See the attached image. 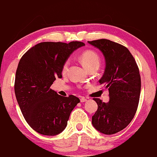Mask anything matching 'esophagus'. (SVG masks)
I'll return each instance as SVG.
<instances>
[{"label": "esophagus", "instance_id": "1", "mask_svg": "<svg viewBox=\"0 0 157 157\" xmlns=\"http://www.w3.org/2000/svg\"><path fill=\"white\" fill-rule=\"evenodd\" d=\"M80 101H81V102H86V101H87V99L85 98V97H82L80 98Z\"/></svg>", "mask_w": 157, "mask_h": 157}]
</instances>
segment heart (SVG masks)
<instances>
[{
    "instance_id": "1",
    "label": "heart",
    "mask_w": 157,
    "mask_h": 157,
    "mask_svg": "<svg viewBox=\"0 0 157 157\" xmlns=\"http://www.w3.org/2000/svg\"><path fill=\"white\" fill-rule=\"evenodd\" d=\"M81 61L82 64L85 66L86 69L88 70L89 68L93 67H99L100 65V57L99 56L98 54L92 50H87V51L82 52L80 55ZM69 67V61H65L62 66L61 71L63 73H66L68 70Z\"/></svg>"
}]
</instances>
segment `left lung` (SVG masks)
Returning a JSON list of instances; mask_svg holds the SVG:
<instances>
[{
    "instance_id": "8db88e82",
    "label": "left lung",
    "mask_w": 157,
    "mask_h": 157,
    "mask_svg": "<svg viewBox=\"0 0 157 157\" xmlns=\"http://www.w3.org/2000/svg\"><path fill=\"white\" fill-rule=\"evenodd\" d=\"M105 58V70L99 81L109 91L107 103L94 98L98 109L92 117L97 130L112 135L124 129L132 121L139 105L141 76L135 58L126 47L109 40L88 41Z\"/></svg>"
}]
</instances>
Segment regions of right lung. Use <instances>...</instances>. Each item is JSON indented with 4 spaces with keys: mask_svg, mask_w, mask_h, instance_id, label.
Instances as JSON below:
<instances>
[{
    "mask_svg": "<svg viewBox=\"0 0 157 157\" xmlns=\"http://www.w3.org/2000/svg\"><path fill=\"white\" fill-rule=\"evenodd\" d=\"M85 45L43 42L24 54L18 63L15 78V94L25 121L36 132L55 136L67 125L70 113L80 99L75 96L62 97L51 86L61 78V69L74 50Z\"/></svg>",
    "mask_w": 157,
    "mask_h": 157,
    "instance_id": "obj_1",
    "label": "right lung"
}]
</instances>
